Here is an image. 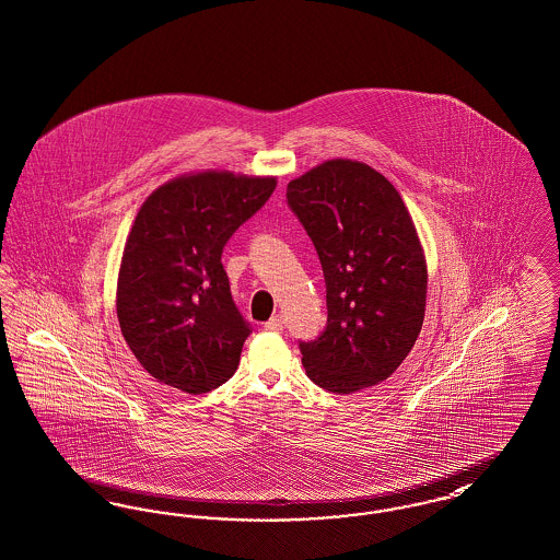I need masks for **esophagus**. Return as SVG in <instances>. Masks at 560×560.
Wrapping results in <instances>:
<instances>
[{
	"instance_id": "34e87169",
	"label": "esophagus",
	"mask_w": 560,
	"mask_h": 560,
	"mask_svg": "<svg viewBox=\"0 0 560 560\" xmlns=\"http://www.w3.org/2000/svg\"><path fill=\"white\" fill-rule=\"evenodd\" d=\"M285 326V319L281 317V315H275V317H270L266 324H264V329H268V331H281Z\"/></svg>"
}]
</instances>
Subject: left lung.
Instances as JSON below:
<instances>
[{
  "label": "left lung",
  "instance_id": "left-lung-1",
  "mask_svg": "<svg viewBox=\"0 0 560 560\" xmlns=\"http://www.w3.org/2000/svg\"><path fill=\"white\" fill-rule=\"evenodd\" d=\"M326 279L328 324L300 340L306 376L331 394L389 378L425 317L428 266L399 192L378 171L328 161L288 184Z\"/></svg>",
  "mask_w": 560,
  "mask_h": 560
}]
</instances>
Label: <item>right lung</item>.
Masks as SVG:
<instances>
[{"label":"right lung","mask_w":560,"mask_h":560,"mask_svg":"<svg viewBox=\"0 0 560 560\" xmlns=\"http://www.w3.org/2000/svg\"><path fill=\"white\" fill-rule=\"evenodd\" d=\"M275 177L197 173L141 205L118 275V322L132 355L163 385L207 394L238 368L252 334L222 252L270 198Z\"/></svg>","instance_id":"1"}]
</instances>
